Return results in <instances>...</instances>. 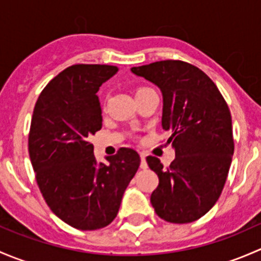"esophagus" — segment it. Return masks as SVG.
<instances>
[{
    "label": "esophagus",
    "instance_id": "34e87169",
    "mask_svg": "<svg viewBox=\"0 0 261 261\" xmlns=\"http://www.w3.org/2000/svg\"><path fill=\"white\" fill-rule=\"evenodd\" d=\"M140 159H141L140 168H141V169H146L147 163H146V159H145V154H140Z\"/></svg>",
    "mask_w": 261,
    "mask_h": 261
}]
</instances>
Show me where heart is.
Listing matches in <instances>:
<instances>
[{"label": "heart", "instance_id": "1", "mask_svg": "<svg viewBox=\"0 0 261 261\" xmlns=\"http://www.w3.org/2000/svg\"><path fill=\"white\" fill-rule=\"evenodd\" d=\"M144 89H147V88H145V87H143V88H139V89H138V91H136V92H140V91H144Z\"/></svg>", "mask_w": 261, "mask_h": 261}]
</instances>
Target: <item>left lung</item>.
<instances>
[{"instance_id":"1","label":"left lung","mask_w":261,"mask_h":261,"mask_svg":"<svg viewBox=\"0 0 261 261\" xmlns=\"http://www.w3.org/2000/svg\"><path fill=\"white\" fill-rule=\"evenodd\" d=\"M131 72L162 91V126L175 150L168 168L146 158L159 178L150 202L168 222H193L215 206L227 178L233 155L230 110L211 78L189 63L162 60Z\"/></svg>"}]
</instances>
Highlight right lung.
I'll return each mask as SVG.
<instances>
[{"instance_id": "1", "label": "right lung", "mask_w": 261, "mask_h": 261, "mask_svg": "<svg viewBox=\"0 0 261 261\" xmlns=\"http://www.w3.org/2000/svg\"><path fill=\"white\" fill-rule=\"evenodd\" d=\"M115 65L75 64L46 84L31 118L29 154L46 204L78 230H98L115 220L140 156L128 147L97 163L88 141L102 127L99 87Z\"/></svg>"}]
</instances>
